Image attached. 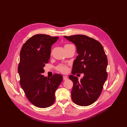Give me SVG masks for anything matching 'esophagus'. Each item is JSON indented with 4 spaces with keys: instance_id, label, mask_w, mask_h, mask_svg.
<instances>
[{
    "instance_id": "34e87169",
    "label": "esophagus",
    "mask_w": 127,
    "mask_h": 127,
    "mask_svg": "<svg viewBox=\"0 0 127 127\" xmlns=\"http://www.w3.org/2000/svg\"><path fill=\"white\" fill-rule=\"evenodd\" d=\"M68 79V77L67 76H63V80H66Z\"/></svg>"
}]
</instances>
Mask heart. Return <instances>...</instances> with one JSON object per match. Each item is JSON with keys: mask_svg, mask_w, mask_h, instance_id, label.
Returning a JSON list of instances; mask_svg holds the SVG:
<instances>
[{"mask_svg": "<svg viewBox=\"0 0 127 127\" xmlns=\"http://www.w3.org/2000/svg\"><path fill=\"white\" fill-rule=\"evenodd\" d=\"M70 45H72V44H66L64 45V47H68V46H70ZM56 69L58 71H59L60 72L66 73L68 71V66L66 64H60L57 67Z\"/></svg>", "mask_w": 127, "mask_h": 127, "instance_id": "1", "label": "heart"}]
</instances>
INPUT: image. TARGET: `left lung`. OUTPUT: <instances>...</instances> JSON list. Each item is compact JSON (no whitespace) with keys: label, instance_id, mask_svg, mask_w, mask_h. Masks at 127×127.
<instances>
[{"label":"left lung","instance_id":"obj_1","mask_svg":"<svg viewBox=\"0 0 127 127\" xmlns=\"http://www.w3.org/2000/svg\"><path fill=\"white\" fill-rule=\"evenodd\" d=\"M74 43L78 55L74 60L71 74L69 76L74 85L71 98L80 106H88L101 95L107 77V59L102 44L93 38L84 35L64 36ZM76 73L84 75L79 81Z\"/></svg>","mask_w":127,"mask_h":127}]
</instances>
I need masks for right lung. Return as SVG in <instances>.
<instances>
[{
	"label": "right lung",
	"instance_id": "obj_1",
	"mask_svg": "<svg viewBox=\"0 0 127 127\" xmlns=\"http://www.w3.org/2000/svg\"><path fill=\"white\" fill-rule=\"evenodd\" d=\"M59 39L46 34H36L22 46L18 72L20 85L32 104L40 108L52 105L55 92L63 81L62 75L55 74L50 78L42 75L49 63L52 45Z\"/></svg>",
	"mask_w": 127,
	"mask_h": 127
}]
</instances>
